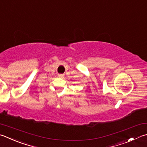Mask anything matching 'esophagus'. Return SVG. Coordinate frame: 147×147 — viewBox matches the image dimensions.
I'll return each mask as SVG.
<instances>
[{"label":"esophagus","mask_w":147,"mask_h":147,"mask_svg":"<svg viewBox=\"0 0 147 147\" xmlns=\"http://www.w3.org/2000/svg\"><path fill=\"white\" fill-rule=\"evenodd\" d=\"M58 77H59V78H64V74H58Z\"/></svg>","instance_id":"obj_1"}]
</instances>
